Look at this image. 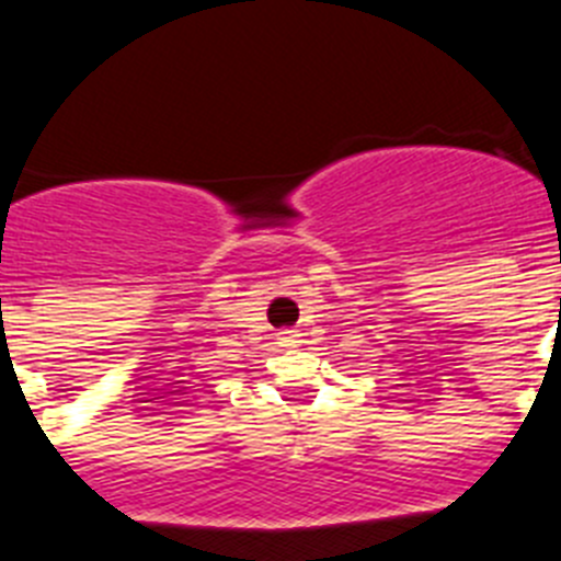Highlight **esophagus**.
Here are the masks:
<instances>
[{
	"instance_id": "34e87169",
	"label": "esophagus",
	"mask_w": 561,
	"mask_h": 561,
	"mask_svg": "<svg viewBox=\"0 0 561 561\" xmlns=\"http://www.w3.org/2000/svg\"><path fill=\"white\" fill-rule=\"evenodd\" d=\"M277 340H280V345H297V342H300V334H297V331H280Z\"/></svg>"
}]
</instances>
